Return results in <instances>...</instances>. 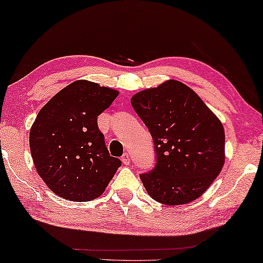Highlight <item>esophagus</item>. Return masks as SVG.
Segmentation results:
<instances>
[{"label":"esophagus","mask_w":263,"mask_h":263,"mask_svg":"<svg viewBox=\"0 0 263 263\" xmlns=\"http://www.w3.org/2000/svg\"><path fill=\"white\" fill-rule=\"evenodd\" d=\"M122 161H123L124 165H130V162H131V156H130V154L125 152L123 154V157H122Z\"/></svg>","instance_id":"esophagus-1"}]
</instances>
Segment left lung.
I'll use <instances>...</instances> for the list:
<instances>
[{
	"mask_svg": "<svg viewBox=\"0 0 263 263\" xmlns=\"http://www.w3.org/2000/svg\"><path fill=\"white\" fill-rule=\"evenodd\" d=\"M131 104L157 152L156 167L140 174L149 197L168 206L197 200L223 167L222 123L191 87L174 79L139 91Z\"/></svg>",
	"mask_w": 263,
	"mask_h": 263,
	"instance_id": "left-lung-1",
	"label": "left lung"
}]
</instances>
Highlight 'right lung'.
<instances>
[{
    "label": "right lung",
    "mask_w": 263,
    "mask_h": 263,
    "mask_svg": "<svg viewBox=\"0 0 263 263\" xmlns=\"http://www.w3.org/2000/svg\"><path fill=\"white\" fill-rule=\"evenodd\" d=\"M119 92L86 79L65 86L42 107L29 133L37 173L58 197L91 201L104 193L122 162L111 157L97 117Z\"/></svg>",
    "instance_id": "right-lung-1"
}]
</instances>
